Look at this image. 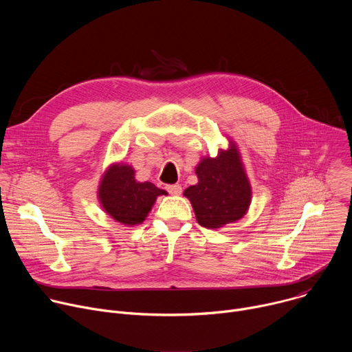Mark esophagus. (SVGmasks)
Returning a JSON list of instances; mask_svg holds the SVG:
<instances>
[{"instance_id": "obj_1", "label": "esophagus", "mask_w": 352, "mask_h": 352, "mask_svg": "<svg viewBox=\"0 0 352 352\" xmlns=\"http://www.w3.org/2000/svg\"><path fill=\"white\" fill-rule=\"evenodd\" d=\"M167 192L171 195H179L182 192V186L179 184H174V185H167L166 186Z\"/></svg>"}]
</instances>
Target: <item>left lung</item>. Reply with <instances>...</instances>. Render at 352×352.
Instances as JSON below:
<instances>
[{
	"label": "left lung",
	"mask_w": 352,
	"mask_h": 352,
	"mask_svg": "<svg viewBox=\"0 0 352 352\" xmlns=\"http://www.w3.org/2000/svg\"><path fill=\"white\" fill-rule=\"evenodd\" d=\"M217 157L204 159L196 167L199 182L185 189L197 223L206 228H220L243 217L250 204V185L238 150L230 143Z\"/></svg>",
	"instance_id": "left-lung-1"
}]
</instances>
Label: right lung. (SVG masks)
<instances>
[{
    "instance_id": "right-lung-1",
    "label": "right lung",
    "mask_w": 352,
    "mask_h": 352,
    "mask_svg": "<svg viewBox=\"0 0 352 352\" xmlns=\"http://www.w3.org/2000/svg\"><path fill=\"white\" fill-rule=\"evenodd\" d=\"M166 193L152 182H136L133 168L125 164L111 166L98 188V199L103 209L125 226L142 223L157 196Z\"/></svg>"
}]
</instances>
